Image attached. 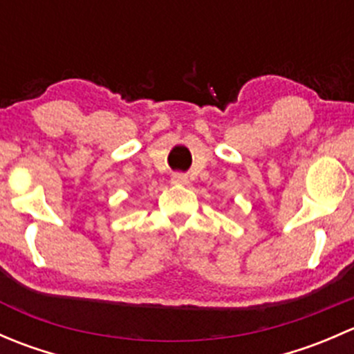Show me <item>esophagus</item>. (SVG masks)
I'll list each match as a JSON object with an SVG mask.
<instances>
[{
	"instance_id": "34e87169",
	"label": "esophagus",
	"mask_w": 354,
	"mask_h": 354,
	"mask_svg": "<svg viewBox=\"0 0 354 354\" xmlns=\"http://www.w3.org/2000/svg\"><path fill=\"white\" fill-rule=\"evenodd\" d=\"M171 183L173 185H188V176L183 173H174L171 176Z\"/></svg>"
}]
</instances>
